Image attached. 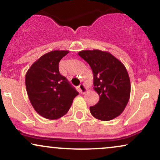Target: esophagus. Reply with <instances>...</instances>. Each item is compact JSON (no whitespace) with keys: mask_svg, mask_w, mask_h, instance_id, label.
<instances>
[{"mask_svg":"<svg viewBox=\"0 0 160 160\" xmlns=\"http://www.w3.org/2000/svg\"><path fill=\"white\" fill-rule=\"evenodd\" d=\"M79 89H80V92L82 93V94H84V93L87 92L88 91L87 87H86L84 84H80V85L79 86Z\"/></svg>","mask_w":160,"mask_h":160,"instance_id":"1","label":"esophagus"}]
</instances>
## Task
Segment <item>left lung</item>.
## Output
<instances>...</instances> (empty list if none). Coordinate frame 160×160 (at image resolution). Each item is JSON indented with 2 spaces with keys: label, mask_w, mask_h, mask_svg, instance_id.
I'll use <instances>...</instances> for the list:
<instances>
[{
  "label": "left lung",
  "mask_w": 160,
  "mask_h": 160,
  "mask_svg": "<svg viewBox=\"0 0 160 160\" xmlns=\"http://www.w3.org/2000/svg\"><path fill=\"white\" fill-rule=\"evenodd\" d=\"M78 55L90 66L93 89L99 95L98 103L89 108L91 114L102 121L120 116L127 105L131 92L129 76L125 65L106 51L82 50Z\"/></svg>",
  "instance_id": "left-lung-1"
}]
</instances>
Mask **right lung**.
Returning <instances> with one entry per match:
<instances>
[{"mask_svg":"<svg viewBox=\"0 0 160 160\" xmlns=\"http://www.w3.org/2000/svg\"><path fill=\"white\" fill-rule=\"evenodd\" d=\"M69 51L54 50L40 57L25 75V86L31 104L38 113L57 120L68 113L78 92L59 73L58 63Z\"/></svg>","mask_w":160,"mask_h":160,"instance_id":"right-lung-1","label":"right lung"}]
</instances>
